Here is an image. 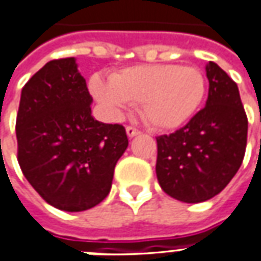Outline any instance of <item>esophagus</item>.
Returning a JSON list of instances; mask_svg holds the SVG:
<instances>
[{
  "instance_id": "1",
  "label": "esophagus",
  "mask_w": 261,
  "mask_h": 261,
  "mask_svg": "<svg viewBox=\"0 0 261 261\" xmlns=\"http://www.w3.org/2000/svg\"><path fill=\"white\" fill-rule=\"evenodd\" d=\"M125 131H127V136H128V137H137V136L141 134V131L137 130V128H136V127H133V125H127Z\"/></svg>"
}]
</instances>
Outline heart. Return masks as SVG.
<instances>
[{"label":"heart","mask_w":261,"mask_h":261,"mask_svg":"<svg viewBox=\"0 0 261 261\" xmlns=\"http://www.w3.org/2000/svg\"><path fill=\"white\" fill-rule=\"evenodd\" d=\"M89 91L113 118L122 117L131 103H141L148 125L173 130L198 111L206 82L202 72L193 66L143 65L121 69L113 73L111 81L94 75Z\"/></svg>","instance_id":"b5f03b06"}]
</instances>
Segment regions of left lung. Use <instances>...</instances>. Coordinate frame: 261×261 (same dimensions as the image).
Wrapping results in <instances>:
<instances>
[{
    "label": "left lung",
    "mask_w": 261,
    "mask_h": 261,
    "mask_svg": "<svg viewBox=\"0 0 261 261\" xmlns=\"http://www.w3.org/2000/svg\"><path fill=\"white\" fill-rule=\"evenodd\" d=\"M206 105L185 127L158 139V177L169 195L201 202L222 191L243 162L247 115L237 84L210 62Z\"/></svg>",
    "instance_id": "left-lung-1"
}]
</instances>
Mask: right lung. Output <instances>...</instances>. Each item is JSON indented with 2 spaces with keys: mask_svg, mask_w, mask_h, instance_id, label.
I'll return each instance as SVG.
<instances>
[{
  "mask_svg": "<svg viewBox=\"0 0 261 261\" xmlns=\"http://www.w3.org/2000/svg\"><path fill=\"white\" fill-rule=\"evenodd\" d=\"M91 103L75 58L47 62L20 98L15 133L24 175L50 203L68 211L88 210L107 196L127 147L125 128L96 121Z\"/></svg>",
  "mask_w": 261,
  "mask_h": 261,
  "instance_id": "obj_1",
  "label": "right lung"
}]
</instances>
